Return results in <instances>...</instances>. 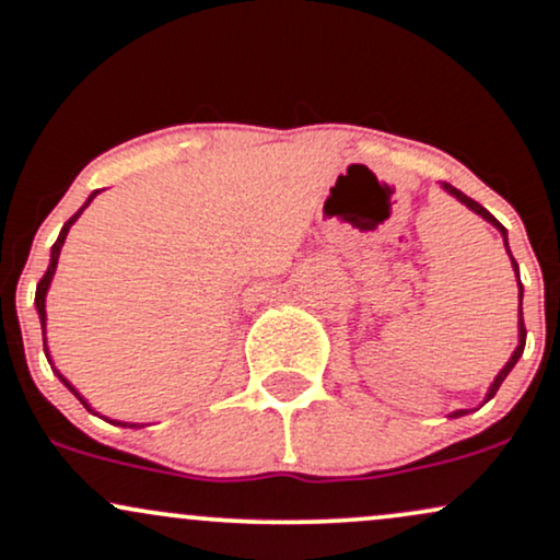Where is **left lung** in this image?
I'll use <instances>...</instances> for the list:
<instances>
[{
	"label": "left lung",
	"mask_w": 560,
	"mask_h": 560,
	"mask_svg": "<svg viewBox=\"0 0 560 560\" xmlns=\"http://www.w3.org/2000/svg\"><path fill=\"white\" fill-rule=\"evenodd\" d=\"M444 190L452 192V196H455L457 200H460V203H466L470 211H476V213H479V217L487 219V222H492L494 228H498V230L502 232V241H505V248H508V230L502 228V224L498 222V219L492 217V213H489L487 209H483L481 203H476L474 198H468L466 192H460V190H457V187H452L450 182H444ZM508 256H511V248H508ZM511 261H513V269H516V275H518V264H516V259H513V256H511ZM521 299H524V288H521V280H518V347H516V351H513V357H511V360H508L505 368L500 370V375H498V378H494L492 388H489V394H487V401L492 399L494 394H498V388L502 386V381L508 378V373H511V370H513V364H516V362H518V357L524 354V347H526V328H524V312H521ZM457 416H466V412H463V410H457V412H455V418H457Z\"/></svg>",
	"instance_id": "obj_1"
}]
</instances>
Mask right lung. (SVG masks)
<instances>
[{"mask_svg": "<svg viewBox=\"0 0 560 560\" xmlns=\"http://www.w3.org/2000/svg\"><path fill=\"white\" fill-rule=\"evenodd\" d=\"M97 192L100 190H94L92 192V196H90V200H86V203L84 206H81V209L77 211V213H73V217L71 219H68V222L66 224H62V230H60V237H58V241H55V246H52V256H49V267H47V272H44V278L39 280V285H36V312H39V319H42V336H44V317H47V312H44V296H47V288H49V280H52V275H55V267H58V256H60V248H62V243H66V235H68V230H71V224L73 222H77V219H79V213L81 211H84L86 209V206H90L92 203V198L94 196H97ZM44 351H47V349H44ZM47 360H49V357H47ZM58 378L62 381V383H66V386L68 388H71V392L73 394H77V388H73L71 386V383H68L66 378H62V375L58 373ZM77 397H79V394H77ZM79 401H81V405H84L86 407V410H90V405H86V401L84 399H81L79 397ZM92 412V410H90ZM110 423H113V420H110ZM118 425H121V423H118ZM124 425H127V423H124Z\"/></svg>", "mask_w": 560, "mask_h": 560, "instance_id": "add662e5", "label": "right lung"}]
</instances>
